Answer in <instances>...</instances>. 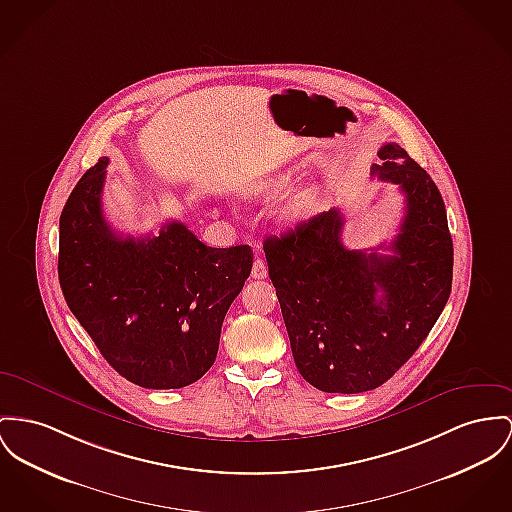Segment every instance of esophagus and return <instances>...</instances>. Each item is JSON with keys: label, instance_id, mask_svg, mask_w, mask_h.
Wrapping results in <instances>:
<instances>
[{"label": "esophagus", "instance_id": "34e87169", "mask_svg": "<svg viewBox=\"0 0 512 512\" xmlns=\"http://www.w3.org/2000/svg\"><path fill=\"white\" fill-rule=\"evenodd\" d=\"M252 277L254 279H266L268 277V266H266V262L264 260H254V264H252Z\"/></svg>", "mask_w": 512, "mask_h": 512}]
</instances>
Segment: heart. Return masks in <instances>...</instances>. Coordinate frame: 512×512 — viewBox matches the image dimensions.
I'll return each instance as SVG.
<instances>
[{
	"label": "heart",
	"instance_id": "b5f03b06",
	"mask_svg": "<svg viewBox=\"0 0 512 512\" xmlns=\"http://www.w3.org/2000/svg\"><path fill=\"white\" fill-rule=\"evenodd\" d=\"M293 184V174L291 172H283V174H275L270 178L258 180L248 188L250 198L254 200H268L281 192H285L289 186ZM316 209V192L312 188H303L299 192H295L279 211L281 219L285 221H301L308 217L312 211Z\"/></svg>",
	"mask_w": 512,
	"mask_h": 512
}]
</instances>
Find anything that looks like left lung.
Wrapping results in <instances>:
<instances>
[{"instance_id": "1", "label": "left lung", "mask_w": 512, "mask_h": 512, "mask_svg": "<svg viewBox=\"0 0 512 512\" xmlns=\"http://www.w3.org/2000/svg\"><path fill=\"white\" fill-rule=\"evenodd\" d=\"M373 174L406 196L390 254L349 250L332 207L264 240L295 365L322 392L359 394L394 375L439 320L452 287L443 196L398 143L380 147Z\"/></svg>"}]
</instances>
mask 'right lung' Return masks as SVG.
<instances>
[{
    "mask_svg": "<svg viewBox=\"0 0 512 512\" xmlns=\"http://www.w3.org/2000/svg\"><path fill=\"white\" fill-rule=\"evenodd\" d=\"M108 159L81 176L60 217L58 277L108 365L141 388H182L209 371L221 326L252 270L248 244L211 248L180 221L122 237L104 221Z\"/></svg>",
    "mask_w": 512,
    "mask_h": 512,
    "instance_id": "right-lung-1",
    "label": "right lung"
}]
</instances>
